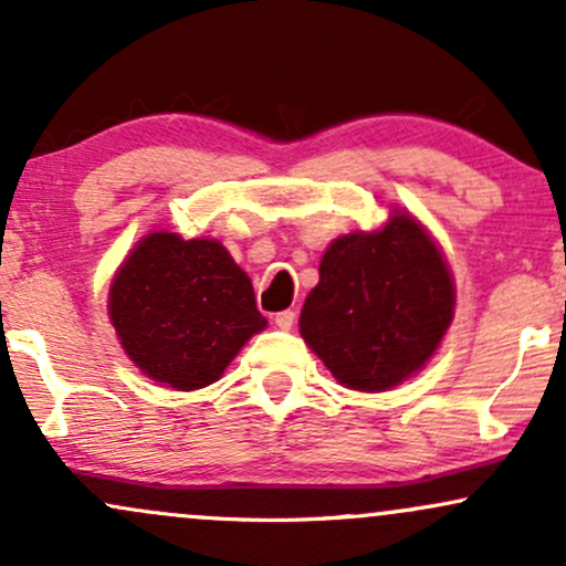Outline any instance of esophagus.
<instances>
[{"instance_id": "1", "label": "esophagus", "mask_w": 566, "mask_h": 566, "mask_svg": "<svg viewBox=\"0 0 566 566\" xmlns=\"http://www.w3.org/2000/svg\"><path fill=\"white\" fill-rule=\"evenodd\" d=\"M274 324L279 329H292V324H295V311H279L274 316Z\"/></svg>"}]
</instances>
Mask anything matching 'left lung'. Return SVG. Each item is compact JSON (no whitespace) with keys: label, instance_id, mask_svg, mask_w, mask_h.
I'll use <instances>...</instances> for the list:
<instances>
[{"label":"left lung","instance_id":"obj_1","mask_svg":"<svg viewBox=\"0 0 566 566\" xmlns=\"http://www.w3.org/2000/svg\"><path fill=\"white\" fill-rule=\"evenodd\" d=\"M454 319V279L431 231L391 210L373 231L333 239L301 335L350 391L378 394L428 365Z\"/></svg>","mask_w":566,"mask_h":566}]
</instances>
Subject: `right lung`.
I'll return each instance as SVG.
<instances>
[{
    "instance_id": "obj_1",
    "label": "right lung",
    "mask_w": 566,
    "mask_h": 566,
    "mask_svg": "<svg viewBox=\"0 0 566 566\" xmlns=\"http://www.w3.org/2000/svg\"><path fill=\"white\" fill-rule=\"evenodd\" d=\"M122 348L146 378L175 391L210 386L265 329L250 276L218 239L151 231L108 287Z\"/></svg>"
}]
</instances>
